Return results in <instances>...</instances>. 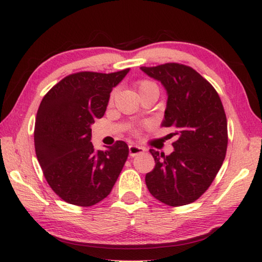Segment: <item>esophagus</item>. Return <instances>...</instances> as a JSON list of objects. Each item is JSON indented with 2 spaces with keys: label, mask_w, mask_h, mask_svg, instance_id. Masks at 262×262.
Returning a JSON list of instances; mask_svg holds the SVG:
<instances>
[{
  "label": "esophagus",
  "mask_w": 262,
  "mask_h": 262,
  "mask_svg": "<svg viewBox=\"0 0 262 262\" xmlns=\"http://www.w3.org/2000/svg\"><path fill=\"white\" fill-rule=\"evenodd\" d=\"M144 152V149L142 147H139V145H135V144H130L129 145V156L134 157L136 155Z\"/></svg>",
  "instance_id": "obj_1"
}]
</instances>
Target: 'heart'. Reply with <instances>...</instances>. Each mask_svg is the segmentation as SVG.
<instances>
[{
  "mask_svg": "<svg viewBox=\"0 0 262 262\" xmlns=\"http://www.w3.org/2000/svg\"><path fill=\"white\" fill-rule=\"evenodd\" d=\"M152 88H157L156 84H154L152 82H149V81H143L139 84V92H143L145 90H149V89H152Z\"/></svg>",
  "mask_w": 262,
  "mask_h": 262,
  "instance_id": "obj_1",
  "label": "heart"
}]
</instances>
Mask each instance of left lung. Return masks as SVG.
<instances>
[{"label":"left lung","mask_w":262,"mask_h":262,"mask_svg":"<svg viewBox=\"0 0 262 262\" xmlns=\"http://www.w3.org/2000/svg\"><path fill=\"white\" fill-rule=\"evenodd\" d=\"M141 70L165 89L162 127H173L177 136L167 156L150 149L156 165L145 176V184L152 196L167 206L188 205L208 189L225 158L223 105L211 84L187 66L165 63Z\"/></svg>","instance_id":"left-lung-1"}]
</instances>
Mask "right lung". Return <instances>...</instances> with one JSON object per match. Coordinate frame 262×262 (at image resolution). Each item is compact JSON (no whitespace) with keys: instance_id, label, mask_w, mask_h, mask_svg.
<instances>
[{"instance_id":"add662e5","label":"right lung","mask_w":262,"mask_h":262,"mask_svg":"<svg viewBox=\"0 0 262 262\" xmlns=\"http://www.w3.org/2000/svg\"><path fill=\"white\" fill-rule=\"evenodd\" d=\"M129 68L69 75L53 86L38 108L34 148L51 188L70 205L89 207L107 196L127 161L126 142L96 151L91 126L103 118L110 94Z\"/></svg>"}]
</instances>
